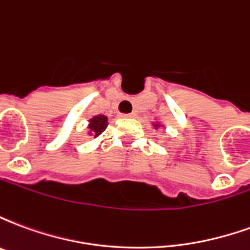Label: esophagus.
Here are the masks:
<instances>
[{
	"instance_id": "34e87169",
	"label": "esophagus",
	"mask_w": 250,
	"mask_h": 250,
	"mask_svg": "<svg viewBox=\"0 0 250 250\" xmlns=\"http://www.w3.org/2000/svg\"><path fill=\"white\" fill-rule=\"evenodd\" d=\"M120 116H122V118H135L136 115L135 112H131V114H122Z\"/></svg>"
}]
</instances>
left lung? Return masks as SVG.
Returning a JSON list of instances; mask_svg holds the SVG:
<instances>
[{
    "label": "left lung",
    "mask_w": 250,
    "mask_h": 250,
    "mask_svg": "<svg viewBox=\"0 0 250 250\" xmlns=\"http://www.w3.org/2000/svg\"><path fill=\"white\" fill-rule=\"evenodd\" d=\"M154 127H155V128H158V127H159V125H158V123H155V125H154Z\"/></svg>",
    "instance_id": "left-lung-1"
}]
</instances>
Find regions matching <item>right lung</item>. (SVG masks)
<instances>
[{
  "instance_id": "obj_1",
  "label": "right lung",
  "mask_w": 250,
  "mask_h": 250,
  "mask_svg": "<svg viewBox=\"0 0 250 250\" xmlns=\"http://www.w3.org/2000/svg\"><path fill=\"white\" fill-rule=\"evenodd\" d=\"M108 125V118L104 115H96L92 119H89V125H88V134L92 136H99L103 132Z\"/></svg>"
}]
</instances>
